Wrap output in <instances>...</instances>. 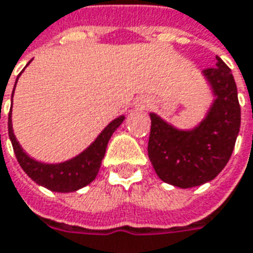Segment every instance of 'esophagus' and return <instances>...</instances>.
<instances>
[{
	"label": "esophagus",
	"instance_id": "1",
	"mask_svg": "<svg viewBox=\"0 0 253 253\" xmlns=\"http://www.w3.org/2000/svg\"><path fill=\"white\" fill-rule=\"evenodd\" d=\"M150 105H151V103H150L148 99H140V101L137 102V105H136V106H137V109H140V110H146V109L150 107Z\"/></svg>",
	"mask_w": 253,
	"mask_h": 253
}]
</instances>
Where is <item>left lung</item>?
Masks as SVG:
<instances>
[{"mask_svg":"<svg viewBox=\"0 0 253 253\" xmlns=\"http://www.w3.org/2000/svg\"><path fill=\"white\" fill-rule=\"evenodd\" d=\"M215 65L203 71L215 99L196 128L177 129L150 113L148 158L159 178L170 185L192 188L206 184L221 173L232 157L241 109L230 68L219 57Z\"/></svg>","mask_w":253,"mask_h":253,"instance_id":"obj_1","label":"left lung"}]
</instances>
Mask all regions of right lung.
Segmentation results:
<instances>
[{
	"instance_id": "obj_1",
	"label": "right lung",
	"mask_w": 253,
	"mask_h": 253,
	"mask_svg": "<svg viewBox=\"0 0 253 253\" xmlns=\"http://www.w3.org/2000/svg\"><path fill=\"white\" fill-rule=\"evenodd\" d=\"M16 83H17V80H16ZM13 92H15V89H13ZM13 92H12V98H13ZM124 120H125L124 116H120L116 120H113L95 139L94 143H91V146L87 147L83 152H80L75 158L61 162V164H43V162H38L31 157H28V154L21 148L15 133H13L12 110L9 112L8 117V133L9 139L12 141V146H13L17 162L20 164L21 169L26 171L27 175L31 177V180L53 192H75L95 180V177L99 171V168H101L102 159L105 157L107 143L114 133V130L123 124Z\"/></svg>"
}]
</instances>
